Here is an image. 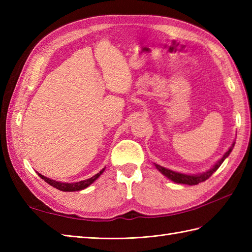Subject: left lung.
<instances>
[{
    "label": "left lung",
    "instance_id": "left-lung-1",
    "mask_svg": "<svg viewBox=\"0 0 252 252\" xmlns=\"http://www.w3.org/2000/svg\"><path fill=\"white\" fill-rule=\"evenodd\" d=\"M234 147V144L233 146L228 149V151L225 153V155L221 158V160H219V161L215 164V167H213L211 170L207 171V172L199 174V175H187V174H182V173H178V172H174V171H171L165 169L163 167H160L159 164H155L156 165V168L161 172L163 175L167 176L168 179H170L171 181L175 182V183H180V184H187V185H197L201 183V182L208 180L210 176L216 172V171L220 168V165L222 164V162L224 161V159H225L229 153L232 152V148Z\"/></svg>",
    "mask_w": 252,
    "mask_h": 252
}]
</instances>
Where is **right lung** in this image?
<instances>
[{"label":"right lung","mask_w":252,"mask_h":252,"mask_svg":"<svg viewBox=\"0 0 252 252\" xmlns=\"http://www.w3.org/2000/svg\"><path fill=\"white\" fill-rule=\"evenodd\" d=\"M104 170L105 169L101 170L99 173L92 176V178L84 180V181H80V182H78V183H61V182H56V181H53L51 179H47V178H45V176L41 175V174H39V175L42 180H44L46 183H49L51 186L55 187V189H57L63 190V191H76V190H81V189H87L88 186L92 184L93 182L97 179L101 173L104 172Z\"/></svg>","instance_id":"obj_1"}]
</instances>
